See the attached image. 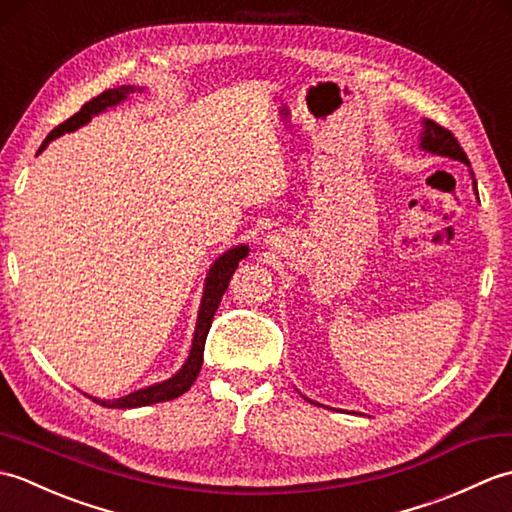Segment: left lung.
<instances>
[{"label":"left lung","instance_id":"obj_1","mask_svg":"<svg viewBox=\"0 0 512 512\" xmlns=\"http://www.w3.org/2000/svg\"><path fill=\"white\" fill-rule=\"evenodd\" d=\"M420 145H422V149L431 151V154L449 156L453 160L464 162V165H471L469 158H466V154H464V149L458 143V138H455L447 127H442L433 121H424V132H422ZM475 191H477V184H475Z\"/></svg>","mask_w":512,"mask_h":512}]
</instances>
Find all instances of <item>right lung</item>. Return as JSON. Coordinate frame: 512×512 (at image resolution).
<instances>
[{
    "label": "right lung",
    "instance_id": "right-lung-1",
    "mask_svg": "<svg viewBox=\"0 0 512 512\" xmlns=\"http://www.w3.org/2000/svg\"><path fill=\"white\" fill-rule=\"evenodd\" d=\"M134 92L132 85H123V88H114V90H105L99 96H94L92 101L85 103L79 112L74 116H70L68 121H63L59 127H54L52 132L48 134V138L43 140V145L39 147V151H43L50 140L59 138L65 132H74V129H79L81 125H85L90 121L94 114L103 112L105 107H112L118 105L121 101L127 99V94ZM248 255V246H235L231 250H226V253L217 259L213 264V268L209 270V277H206V286H204V297H202V306H200V314H198V325H195V336H193V345H191V354L187 358V363L182 365L180 372L165 380V383H158V385H151L147 389H140L134 391V394L123 396L118 400H96L99 405L103 407H112V409H134V407H145V405H156V402H165V400H173L182 396L184 391H189V387L195 383V378H198L200 369H202V354H204V343H206V334H209L211 328V321H213V314L220 306L222 295L228 288V281H231L235 268L239 264V259H244Z\"/></svg>",
    "mask_w": 512,
    "mask_h": 512
}]
</instances>
